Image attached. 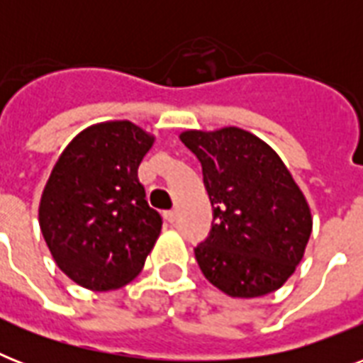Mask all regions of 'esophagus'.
I'll list each match as a JSON object with an SVG mask.
<instances>
[{
    "mask_svg": "<svg viewBox=\"0 0 363 363\" xmlns=\"http://www.w3.org/2000/svg\"><path fill=\"white\" fill-rule=\"evenodd\" d=\"M165 218L173 224V222L177 220V211H167V213H165Z\"/></svg>",
    "mask_w": 363,
    "mask_h": 363,
    "instance_id": "34e87169",
    "label": "esophagus"
}]
</instances>
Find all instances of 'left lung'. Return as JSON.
Masks as SVG:
<instances>
[{
	"instance_id": "left-lung-1",
	"label": "left lung",
	"mask_w": 363,
	"mask_h": 363,
	"mask_svg": "<svg viewBox=\"0 0 363 363\" xmlns=\"http://www.w3.org/2000/svg\"><path fill=\"white\" fill-rule=\"evenodd\" d=\"M213 205L209 238L194 248L205 279L230 298L279 290L303 259L313 215L281 156L235 125L186 130Z\"/></svg>"
}]
</instances>
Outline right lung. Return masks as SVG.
<instances>
[{
    "label": "right lung",
    "instance_id": "obj_1",
    "mask_svg": "<svg viewBox=\"0 0 363 363\" xmlns=\"http://www.w3.org/2000/svg\"><path fill=\"white\" fill-rule=\"evenodd\" d=\"M156 137L130 121L77 133L56 160L39 201L54 262L94 292L118 290L141 273L162 232L137 169Z\"/></svg>",
    "mask_w": 363,
    "mask_h": 363
}]
</instances>
